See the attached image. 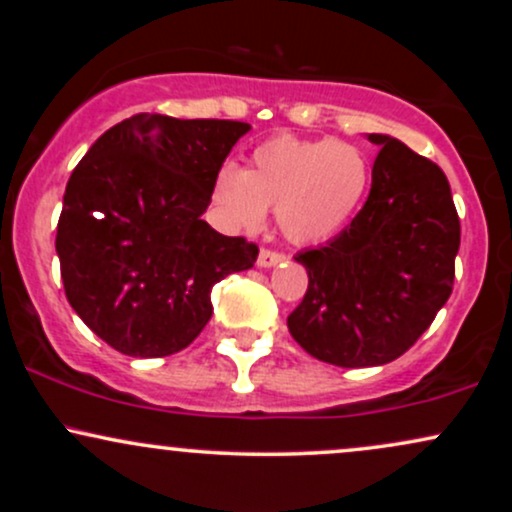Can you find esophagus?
<instances>
[{
	"label": "esophagus",
	"mask_w": 512,
	"mask_h": 512,
	"mask_svg": "<svg viewBox=\"0 0 512 512\" xmlns=\"http://www.w3.org/2000/svg\"><path fill=\"white\" fill-rule=\"evenodd\" d=\"M284 260H286L284 252L262 248L260 250V257H257V264H260V267H274V264H281Z\"/></svg>",
	"instance_id": "1"
}]
</instances>
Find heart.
Here are the masks:
<instances>
[{
	"mask_svg": "<svg viewBox=\"0 0 512 512\" xmlns=\"http://www.w3.org/2000/svg\"><path fill=\"white\" fill-rule=\"evenodd\" d=\"M370 180L373 166L361 146L281 134L252 151L248 170L221 166L211 197L233 226L252 231L276 209L286 238L322 243L354 219Z\"/></svg>",
	"mask_w": 512,
	"mask_h": 512,
	"instance_id": "heart-1",
	"label": "heart"
}]
</instances>
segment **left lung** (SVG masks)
I'll return each mask as SVG.
<instances>
[{
    "label": "left lung",
    "mask_w": 512,
    "mask_h": 512,
    "mask_svg": "<svg viewBox=\"0 0 512 512\" xmlns=\"http://www.w3.org/2000/svg\"><path fill=\"white\" fill-rule=\"evenodd\" d=\"M373 185L349 226L296 255L308 291L289 332L310 356L342 368L395 361L416 344L452 293L460 216L436 163L385 134Z\"/></svg>",
    "instance_id": "1"
}]
</instances>
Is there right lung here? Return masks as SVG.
Segmentation results:
<instances>
[{
    "instance_id": "add662e5",
    "label": "right lung",
    "mask_w": 512,
    "mask_h": 512,
    "mask_svg": "<svg viewBox=\"0 0 512 512\" xmlns=\"http://www.w3.org/2000/svg\"><path fill=\"white\" fill-rule=\"evenodd\" d=\"M248 129L139 113L74 168L55 238L64 293L120 354H178L211 320L214 284L255 264V243L202 219L216 173Z\"/></svg>"
}]
</instances>
